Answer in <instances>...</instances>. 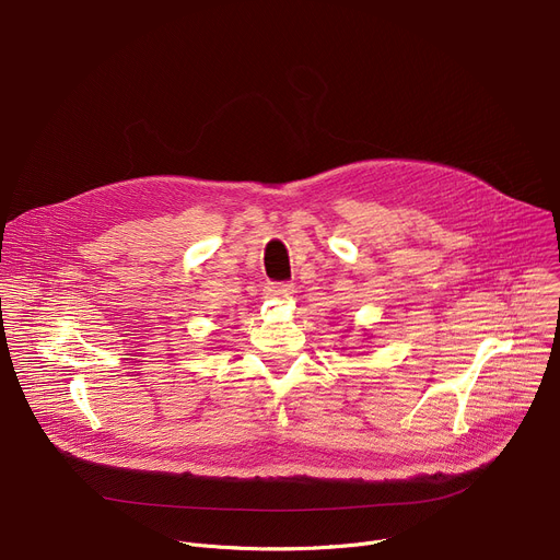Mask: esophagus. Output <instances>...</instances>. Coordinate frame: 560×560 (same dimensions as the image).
Listing matches in <instances>:
<instances>
[{
    "label": "esophagus",
    "instance_id": "obj_1",
    "mask_svg": "<svg viewBox=\"0 0 560 560\" xmlns=\"http://www.w3.org/2000/svg\"><path fill=\"white\" fill-rule=\"evenodd\" d=\"M294 292V285L290 281H268L264 285V294L272 296V299H285Z\"/></svg>",
    "mask_w": 560,
    "mask_h": 560
}]
</instances>
